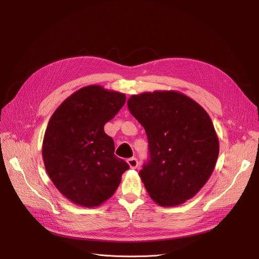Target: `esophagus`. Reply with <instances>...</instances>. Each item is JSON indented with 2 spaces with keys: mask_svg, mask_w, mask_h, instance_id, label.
Segmentation results:
<instances>
[{
  "mask_svg": "<svg viewBox=\"0 0 259 259\" xmlns=\"http://www.w3.org/2000/svg\"><path fill=\"white\" fill-rule=\"evenodd\" d=\"M127 162H128V165H129V167H130L131 169H137L138 166H139V161H138V159L135 158V157L128 158V159H127Z\"/></svg>",
  "mask_w": 259,
  "mask_h": 259,
  "instance_id": "obj_1",
  "label": "esophagus"
}]
</instances>
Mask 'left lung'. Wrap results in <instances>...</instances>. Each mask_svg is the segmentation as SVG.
<instances>
[{
    "label": "left lung",
    "mask_w": 259,
    "mask_h": 259,
    "mask_svg": "<svg viewBox=\"0 0 259 259\" xmlns=\"http://www.w3.org/2000/svg\"><path fill=\"white\" fill-rule=\"evenodd\" d=\"M127 105L148 138L150 159L139 174L149 196L161 207L182 205L205 186L219 157L209 114L175 90L133 94Z\"/></svg>",
    "instance_id": "obj_1"
}]
</instances>
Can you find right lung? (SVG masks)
<instances>
[{
	"mask_svg": "<svg viewBox=\"0 0 259 259\" xmlns=\"http://www.w3.org/2000/svg\"><path fill=\"white\" fill-rule=\"evenodd\" d=\"M125 102V93L89 85L68 97L49 119L42 145L45 169L62 195L77 206H101L129 169L104 131Z\"/></svg>",
	"mask_w": 259,
	"mask_h": 259,
	"instance_id": "1",
	"label": "right lung"
}]
</instances>
